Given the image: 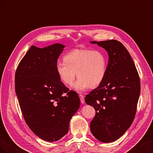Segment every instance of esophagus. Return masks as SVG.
<instances>
[{"mask_svg":"<svg viewBox=\"0 0 153 153\" xmlns=\"http://www.w3.org/2000/svg\"><path fill=\"white\" fill-rule=\"evenodd\" d=\"M79 98H80V100H81V102L82 104H84L85 103V97L83 95H79Z\"/></svg>","mask_w":153,"mask_h":153,"instance_id":"esophagus-1","label":"esophagus"}]
</instances>
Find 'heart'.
Instances as JSON below:
<instances>
[{
	"mask_svg": "<svg viewBox=\"0 0 153 153\" xmlns=\"http://www.w3.org/2000/svg\"><path fill=\"white\" fill-rule=\"evenodd\" d=\"M63 59L56 63V72L60 81L68 86L73 84L76 75L79 77L73 85L78 92L99 86L105 77L107 59L101 51L76 49L68 52Z\"/></svg>",
	"mask_w": 153,
	"mask_h": 153,
	"instance_id": "heart-1",
	"label": "heart"
}]
</instances>
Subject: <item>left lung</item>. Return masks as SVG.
I'll use <instances>...</instances> for the list:
<instances>
[{"mask_svg":"<svg viewBox=\"0 0 153 153\" xmlns=\"http://www.w3.org/2000/svg\"><path fill=\"white\" fill-rule=\"evenodd\" d=\"M90 43L105 49L109 58L103 81L85 97L86 103L95 110L90 130L100 142L110 143L123 135L133 122L140 82L131 56L120 42Z\"/></svg>","mask_w":153,"mask_h":153,"instance_id":"8db88e82","label":"left lung"}]
</instances>
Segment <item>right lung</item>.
I'll use <instances>...</instances> for the list:
<instances>
[{
	"label": "right lung",
	"instance_id": "1",
	"mask_svg": "<svg viewBox=\"0 0 153 153\" xmlns=\"http://www.w3.org/2000/svg\"><path fill=\"white\" fill-rule=\"evenodd\" d=\"M65 46L32 45L15 73V91L24 119L36 135L55 142L68 131L80 106L79 95L60 81L56 65Z\"/></svg>",
	"mask_w": 153,
	"mask_h": 153
}]
</instances>
